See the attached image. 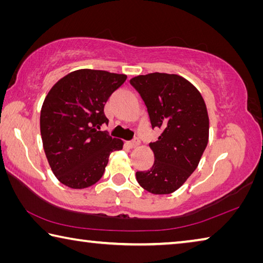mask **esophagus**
Segmentation results:
<instances>
[{"label": "esophagus", "instance_id": "esophagus-1", "mask_svg": "<svg viewBox=\"0 0 263 263\" xmlns=\"http://www.w3.org/2000/svg\"><path fill=\"white\" fill-rule=\"evenodd\" d=\"M139 144H140L139 139H138V138H136V139H133L130 142H128V147H130V148H136Z\"/></svg>", "mask_w": 263, "mask_h": 263}]
</instances>
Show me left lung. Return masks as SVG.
Segmentation results:
<instances>
[{
	"label": "left lung",
	"mask_w": 263,
	"mask_h": 263,
	"mask_svg": "<svg viewBox=\"0 0 263 263\" xmlns=\"http://www.w3.org/2000/svg\"><path fill=\"white\" fill-rule=\"evenodd\" d=\"M130 84L145 103L152 127L162 130L159 140L149 144L154 164L137 171V180L153 194L173 193L197 169L207 147L206 104L199 90L177 74L138 76Z\"/></svg>",
	"instance_id": "left-lung-1"
}]
</instances>
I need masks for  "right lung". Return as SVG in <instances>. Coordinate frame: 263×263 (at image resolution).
Here are the masks:
<instances>
[{"mask_svg": "<svg viewBox=\"0 0 263 263\" xmlns=\"http://www.w3.org/2000/svg\"><path fill=\"white\" fill-rule=\"evenodd\" d=\"M126 80L102 70L73 71L49 90L41 109L40 131L47 160L62 184L85 189L102 177L109 155L123 148L107 131L103 108Z\"/></svg>", "mask_w": 263, "mask_h": 263, "instance_id": "obj_1", "label": "right lung"}]
</instances>
